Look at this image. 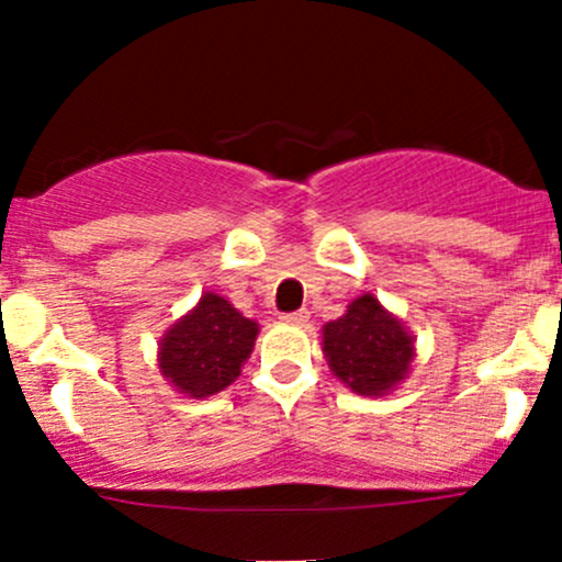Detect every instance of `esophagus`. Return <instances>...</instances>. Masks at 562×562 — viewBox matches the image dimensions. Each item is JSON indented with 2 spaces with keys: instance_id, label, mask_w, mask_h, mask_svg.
Segmentation results:
<instances>
[{
  "instance_id": "1",
  "label": "esophagus",
  "mask_w": 562,
  "mask_h": 562,
  "mask_svg": "<svg viewBox=\"0 0 562 562\" xmlns=\"http://www.w3.org/2000/svg\"><path fill=\"white\" fill-rule=\"evenodd\" d=\"M282 321H285V323H293V326H304V323L310 321V312H306V310L288 312V315H282Z\"/></svg>"
}]
</instances>
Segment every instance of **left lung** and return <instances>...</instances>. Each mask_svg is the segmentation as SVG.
Wrapping results in <instances>:
<instances>
[{
  "mask_svg": "<svg viewBox=\"0 0 562 562\" xmlns=\"http://www.w3.org/2000/svg\"><path fill=\"white\" fill-rule=\"evenodd\" d=\"M323 356L352 393L385 395L409 374L415 339L380 299L363 293L323 326Z\"/></svg>",
  "mask_w": 562,
  "mask_h": 562,
  "instance_id": "left-lung-1",
  "label": "left lung"
}]
</instances>
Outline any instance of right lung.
<instances>
[{
  "label": "right lung",
  "instance_id": "1",
  "mask_svg": "<svg viewBox=\"0 0 562 562\" xmlns=\"http://www.w3.org/2000/svg\"><path fill=\"white\" fill-rule=\"evenodd\" d=\"M256 321L210 291L164 334L158 345V369L175 390L191 398H206L239 376L241 363L256 347Z\"/></svg>",
  "mask_w": 562,
  "mask_h": 562
}]
</instances>
